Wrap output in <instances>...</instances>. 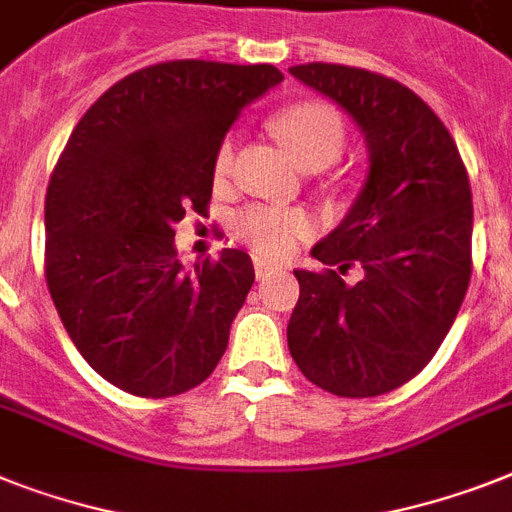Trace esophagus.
Masks as SVG:
<instances>
[{
	"mask_svg": "<svg viewBox=\"0 0 512 512\" xmlns=\"http://www.w3.org/2000/svg\"><path fill=\"white\" fill-rule=\"evenodd\" d=\"M274 266L264 259H253V272H256V280H264L266 274L272 272Z\"/></svg>",
	"mask_w": 512,
	"mask_h": 512,
	"instance_id": "1",
	"label": "esophagus"
}]
</instances>
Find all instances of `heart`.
<instances>
[{
  "label": "heart",
  "instance_id": "1",
  "mask_svg": "<svg viewBox=\"0 0 512 512\" xmlns=\"http://www.w3.org/2000/svg\"><path fill=\"white\" fill-rule=\"evenodd\" d=\"M274 133L293 154V159L306 170H324L345 149V120L335 107L324 101H298L274 117ZM235 141L227 135L214 151V180L222 183L232 170ZM311 230V219L301 209H277V206H248L235 217V232L246 240L256 253L280 259L298 238Z\"/></svg>",
  "mask_w": 512,
  "mask_h": 512
}]
</instances>
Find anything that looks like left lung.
<instances>
[{"label":"left lung","mask_w":512,"mask_h":512,"mask_svg":"<svg viewBox=\"0 0 512 512\" xmlns=\"http://www.w3.org/2000/svg\"><path fill=\"white\" fill-rule=\"evenodd\" d=\"M366 135L369 177L348 217L295 269L287 348L308 382L374 398L413 379L453 327L471 280L474 204L453 135L411 88L361 67H290ZM353 263L362 280H341Z\"/></svg>","instance_id":"1"}]
</instances>
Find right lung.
<instances>
[{
    "instance_id": "obj_1",
    "label": "right lung",
    "mask_w": 512,
    "mask_h": 512,
    "mask_svg": "<svg viewBox=\"0 0 512 512\" xmlns=\"http://www.w3.org/2000/svg\"><path fill=\"white\" fill-rule=\"evenodd\" d=\"M274 65L175 59L117 80L75 125L46 190V285L88 366L138 398H172L217 369L253 285L225 248L193 272L175 225L206 217L214 151Z\"/></svg>"
}]
</instances>
